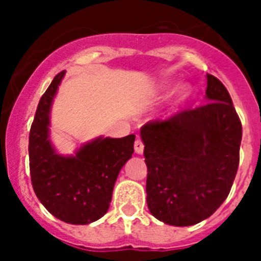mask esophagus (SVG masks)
Listing matches in <instances>:
<instances>
[{
	"label": "esophagus",
	"mask_w": 261,
	"mask_h": 261,
	"mask_svg": "<svg viewBox=\"0 0 261 261\" xmlns=\"http://www.w3.org/2000/svg\"><path fill=\"white\" fill-rule=\"evenodd\" d=\"M134 149H135V153H138V154H142L143 153V149H145V145L141 139H137L134 143Z\"/></svg>",
	"instance_id": "obj_1"
}]
</instances>
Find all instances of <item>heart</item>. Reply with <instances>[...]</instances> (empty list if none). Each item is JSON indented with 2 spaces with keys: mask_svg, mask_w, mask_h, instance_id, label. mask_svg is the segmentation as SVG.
<instances>
[{
  "mask_svg": "<svg viewBox=\"0 0 261 261\" xmlns=\"http://www.w3.org/2000/svg\"><path fill=\"white\" fill-rule=\"evenodd\" d=\"M184 94H186V89L182 88V89L180 90V96H184Z\"/></svg>",
  "mask_w": 261,
  "mask_h": 261,
  "instance_id": "b5f03b06",
  "label": "heart"
}]
</instances>
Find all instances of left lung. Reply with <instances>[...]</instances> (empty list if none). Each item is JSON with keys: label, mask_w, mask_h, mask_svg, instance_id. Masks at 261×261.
<instances>
[{"label": "left lung", "mask_w": 261, "mask_h": 261, "mask_svg": "<svg viewBox=\"0 0 261 261\" xmlns=\"http://www.w3.org/2000/svg\"><path fill=\"white\" fill-rule=\"evenodd\" d=\"M207 101L141 128L147 165V207L173 226H191L214 214L234 181L243 126L231 97L207 74Z\"/></svg>", "instance_id": "8db88e82"}]
</instances>
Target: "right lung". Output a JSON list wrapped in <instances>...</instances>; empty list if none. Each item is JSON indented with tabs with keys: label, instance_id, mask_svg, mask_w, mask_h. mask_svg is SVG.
I'll use <instances>...</instances> for the list:
<instances>
[{
	"label": "right lung",
	"instance_id": "obj_1",
	"mask_svg": "<svg viewBox=\"0 0 261 261\" xmlns=\"http://www.w3.org/2000/svg\"><path fill=\"white\" fill-rule=\"evenodd\" d=\"M65 71L55 75L38 104L30 131V172L42 204L63 222L88 225L106 214L122 167L134 153L135 135L97 138L75 155H59L48 138L50 108Z\"/></svg>",
	"mask_w": 261,
	"mask_h": 261
}]
</instances>
